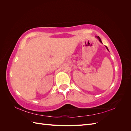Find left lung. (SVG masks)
<instances>
[{"label":"left lung","mask_w":131,"mask_h":131,"mask_svg":"<svg viewBox=\"0 0 131 131\" xmlns=\"http://www.w3.org/2000/svg\"><path fill=\"white\" fill-rule=\"evenodd\" d=\"M96 37H97V39H98V40H99V41H100V42H101V43H102V40H101V38H100V37H99L98 36V37H97V36H96ZM105 47H106V49H107V50H108L109 51V50H108V47H107V46H105Z\"/></svg>","instance_id":"8db88e82"}]
</instances>
